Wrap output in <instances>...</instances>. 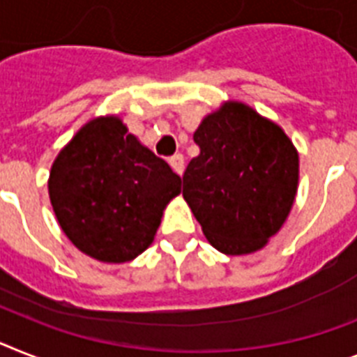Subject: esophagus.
I'll return each instance as SVG.
<instances>
[{"label":"esophagus","instance_id":"1","mask_svg":"<svg viewBox=\"0 0 357 357\" xmlns=\"http://www.w3.org/2000/svg\"><path fill=\"white\" fill-rule=\"evenodd\" d=\"M169 166L173 167V172H175L176 175H182V173H184V157H182V155H173V157L169 158Z\"/></svg>","mask_w":357,"mask_h":357}]
</instances>
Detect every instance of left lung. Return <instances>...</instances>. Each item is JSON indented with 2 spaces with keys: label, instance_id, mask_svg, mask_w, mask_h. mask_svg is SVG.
I'll return each mask as SVG.
<instances>
[{
  "label": "left lung",
  "instance_id": "8db88e82",
  "mask_svg": "<svg viewBox=\"0 0 357 357\" xmlns=\"http://www.w3.org/2000/svg\"><path fill=\"white\" fill-rule=\"evenodd\" d=\"M200 155L185 167L182 195L213 248H264L297 193L299 155L287 132L243 102H225L193 135Z\"/></svg>",
  "mask_w": 357,
  "mask_h": 357
}]
</instances>
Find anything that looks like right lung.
Wrapping results in <instances>:
<instances>
[{
  "label": "right lung",
  "mask_w": 357,
  "mask_h": 357,
  "mask_svg": "<svg viewBox=\"0 0 357 357\" xmlns=\"http://www.w3.org/2000/svg\"><path fill=\"white\" fill-rule=\"evenodd\" d=\"M182 178L128 132L119 116H98L56 157L49 197L63 234L85 255L126 263L153 243Z\"/></svg>",
  "instance_id": "right-lung-1"
}]
</instances>
